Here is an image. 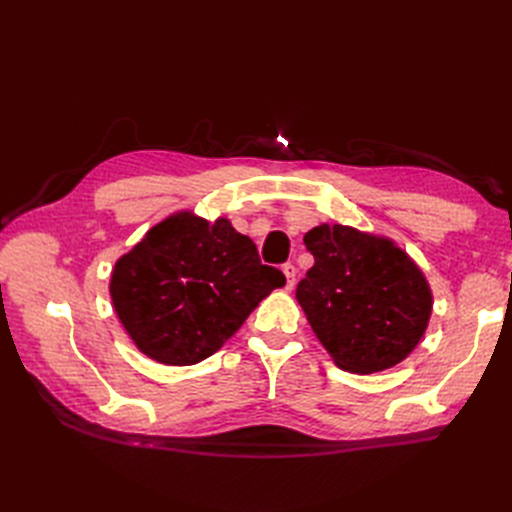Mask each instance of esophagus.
<instances>
[{
  "label": "esophagus",
  "instance_id": "obj_1",
  "mask_svg": "<svg viewBox=\"0 0 512 512\" xmlns=\"http://www.w3.org/2000/svg\"><path fill=\"white\" fill-rule=\"evenodd\" d=\"M282 271L286 275V286L292 288L294 286V277H297V267H294L292 262H286V265L282 267Z\"/></svg>",
  "mask_w": 512,
  "mask_h": 512
}]
</instances>
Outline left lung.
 I'll return each instance as SVG.
<instances>
[{"label": "left lung", "instance_id": "8db88e82", "mask_svg": "<svg viewBox=\"0 0 512 512\" xmlns=\"http://www.w3.org/2000/svg\"><path fill=\"white\" fill-rule=\"evenodd\" d=\"M314 267L297 301L337 367L374 374L421 342L433 297L423 271L391 239L320 224L303 237Z\"/></svg>", "mask_w": 512, "mask_h": 512}]
</instances>
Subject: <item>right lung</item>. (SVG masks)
Returning <instances> with one entry per match:
<instances>
[{"mask_svg": "<svg viewBox=\"0 0 512 512\" xmlns=\"http://www.w3.org/2000/svg\"><path fill=\"white\" fill-rule=\"evenodd\" d=\"M284 284V273L262 265L254 241L226 218L179 211L115 262L108 290L138 350L164 365H194Z\"/></svg>", "mask_w": 512, "mask_h": 512, "instance_id": "right-lung-1", "label": "right lung"}]
</instances>
